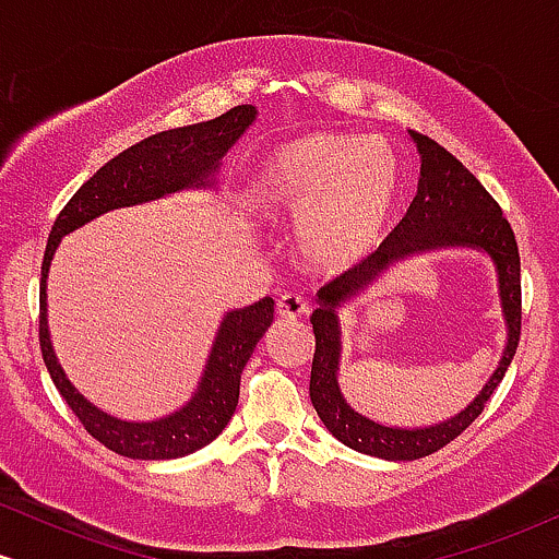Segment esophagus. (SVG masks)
<instances>
[{
  "label": "esophagus",
  "mask_w": 559,
  "mask_h": 559,
  "mask_svg": "<svg viewBox=\"0 0 559 559\" xmlns=\"http://www.w3.org/2000/svg\"><path fill=\"white\" fill-rule=\"evenodd\" d=\"M275 310H278L281 318H301L310 307H307V299L301 294H281L278 301H275Z\"/></svg>",
  "instance_id": "obj_1"
}]
</instances>
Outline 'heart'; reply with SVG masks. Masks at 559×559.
Masks as SVG:
<instances>
[{"label": "heart", "instance_id": "obj_1", "mask_svg": "<svg viewBox=\"0 0 559 559\" xmlns=\"http://www.w3.org/2000/svg\"><path fill=\"white\" fill-rule=\"evenodd\" d=\"M396 186L400 159L389 141L312 133L267 155L254 194L267 217L301 221L299 247L312 265L344 271L378 247Z\"/></svg>", "mask_w": 559, "mask_h": 559}]
</instances>
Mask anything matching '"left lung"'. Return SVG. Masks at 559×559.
<instances>
[{"instance_id": "8db88e82", "label": "left lung", "mask_w": 559, "mask_h": 559, "mask_svg": "<svg viewBox=\"0 0 559 559\" xmlns=\"http://www.w3.org/2000/svg\"><path fill=\"white\" fill-rule=\"evenodd\" d=\"M413 139L420 152V183L407 215L396 223V228L381 241L376 252H370L362 262L352 265L349 271L336 275L320 288V305L310 318L312 333H316V355H312L310 373L312 407H316L323 426L342 444L381 460H420L457 439L484 413L493 389L502 383L507 368H510L512 357L518 352V342H521L523 320L521 254H518L515 234H512L510 223L502 215V207L457 157L449 155L444 146L415 131ZM433 246H478L492 254L500 271V293L503 294V309L508 330L511 331L508 334V349L487 389L457 419L431 429H416L415 432L378 427L357 416L337 391L335 305L374 277L391 259Z\"/></svg>"}]
</instances>
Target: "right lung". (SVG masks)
<instances>
[{
	"mask_svg": "<svg viewBox=\"0 0 559 559\" xmlns=\"http://www.w3.org/2000/svg\"><path fill=\"white\" fill-rule=\"evenodd\" d=\"M254 112L258 110L252 105L230 107L228 112L217 115L207 123L170 128V131H159L155 136H146L139 144L128 146L70 197L49 234L41 262V286H38L41 288L38 292V344H41L44 365L81 426L115 454L131 460H173L197 452L217 439L239 404L243 365L273 323V299L265 297L243 310L228 312L217 331L213 355L207 360L199 391L183 409L163 420L126 423L99 413L83 400L79 391L70 386L55 360L47 333L49 262H52L62 236L92 217L107 213V210L163 197L168 191L183 189V186L207 181V176L217 168L230 144H236V139L252 123Z\"/></svg>",
	"mask_w": 559,
	"mask_h": 559,
	"instance_id": "right-lung-1",
	"label": "right lung"
}]
</instances>
